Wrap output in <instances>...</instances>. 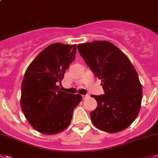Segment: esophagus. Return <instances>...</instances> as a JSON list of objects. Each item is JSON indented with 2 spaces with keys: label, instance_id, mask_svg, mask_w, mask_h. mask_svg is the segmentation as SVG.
<instances>
[{
  "label": "esophagus",
  "instance_id": "esophagus-1",
  "mask_svg": "<svg viewBox=\"0 0 158 158\" xmlns=\"http://www.w3.org/2000/svg\"><path fill=\"white\" fill-rule=\"evenodd\" d=\"M89 97V95H82V99L83 100H85V99H86V98H87V97Z\"/></svg>",
  "mask_w": 158,
  "mask_h": 158
}]
</instances>
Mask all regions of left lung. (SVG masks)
<instances>
[{
    "label": "left lung",
    "mask_w": 158,
    "mask_h": 158,
    "mask_svg": "<svg viewBox=\"0 0 158 158\" xmlns=\"http://www.w3.org/2000/svg\"><path fill=\"white\" fill-rule=\"evenodd\" d=\"M77 48L104 90L102 95H91L97 102L90 113L94 126L110 133L126 129L141 107L143 89L136 70L129 57L107 40L79 44Z\"/></svg>",
    "instance_id": "8db88e82"
}]
</instances>
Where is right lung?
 <instances>
[{"label": "right lung", "mask_w": 158, "mask_h": 158, "mask_svg": "<svg viewBox=\"0 0 158 158\" xmlns=\"http://www.w3.org/2000/svg\"><path fill=\"white\" fill-rule=\"evenodd\" d=\"M76 53V44H52L35 57L25 72L21 108L31 126L40 133L54 135L64 131L82 101L81 95L67 94L57 86Z\"/></svg>", "instance_id": "obj_1"}]
</instances>
